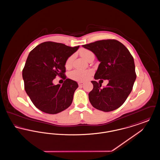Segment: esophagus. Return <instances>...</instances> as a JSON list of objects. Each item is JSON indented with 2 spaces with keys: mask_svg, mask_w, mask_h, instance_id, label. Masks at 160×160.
<instances>
[{
  "mask_svg": "<svg viewBox=\"0 0 160 160\" xmlns=\"http://www.w3.org/2000/svg\"><path fill=\"white\" fill-rule=\"evenodd\" d=\"M78 86H82L84 84V83L83 82H79L78 83Z\"/></svg>",
  "mask_w": 160,
  "mask_h": 160,
  "instance_id": "1",
  "label": "esophagus"
}]
</instances>
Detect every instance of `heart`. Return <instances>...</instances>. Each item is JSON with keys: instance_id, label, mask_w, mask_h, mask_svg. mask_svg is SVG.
Returning a JSON list of instances; mask_svg holds the SVG:
<instances>
[{"instance_id": "heart-1", "label": "heart", "mask_w": 160, "mask_h": 160, "mask_svg": "<svg viewBox=\"0 0 160 160\" xmlns=\"http://www.w3.org/2000/svg\"><path fill=\"white\" fill-rule=\"evenodd\" d=\"M80 54L83 57L84 59L86 61H89L90 58L92 55H93V53L91 50L85 49V48H82L80 50ZM73 60V56H70L67 60L65 62V67L67 68H69L71 65ZM93 71L92 69H86V70H82V69H76L71 71L69 74V77L71 79L78 81V82H83L85 80H87L89 77L91 76L93 74Z\"/></svg>"}]
</instances>
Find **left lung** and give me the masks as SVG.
Wrapping results in <instances>:
<instances>
[{"mask_svg": "<svg viewBox=\"0 0 160 160\" xmlns=\"http://www.w3.org/2000/svg\"><path fill=\"white\" fill-rule=\"evenodd\" d=\"M83 47L92 51L100 62L95 79L109 81L104 88H101V83L92 81L93 88L89 93V101L99 110L113 111L122 106L132 89L136 78L134 58L127 48L116 39L99 40Z\"/></svg>", "mask_w": 160, "mask_h": 160, "instance_id": "1", "label": "left lung"}]
</instances>
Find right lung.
I'll list each match as a JSON object with an SVG mask.
<instances>
[{"instance_id": "right-lung-1", "label": "right lung", "mask_w": 160, "mask_h": 160, "mask_svg": "<svg viewBox=\"0 0 160 160\" xmlns=\"http://www.w3.org/2000/svg\"><path fill=\"white\" fill-rule=\"evenodd\" d=\"M78 48L47 41L39 44L29 54L22 73L24 89L41 111L56 114L71 106L78 86L76 81L67 78L65 65ZM56 76L65 80L62 86L52 83Z\"/></svg>"}]
</instances>
